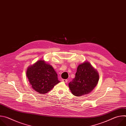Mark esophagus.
I'll return each instance as SVG.
<instances>
[{"label": "esophagus", "instance_id": "1", "mask_svg": "<svg viewBox=\"0 0 126 126\" xmlns=\"http://www.w3.org/2000/svg\"><path fill=\"white\" fill-rule=\"evenodd\" d=\"M62 82H64V83H67V82H68V80H66V79H62Z\"/></svg>", "mask_w": 126, "mask_h": 126}]
</instances>
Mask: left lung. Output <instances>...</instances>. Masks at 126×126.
I'll list each match as a JSON object with an SVG mask.
<instances>
[{"label": "left lung", "mask_w": 126, "mask_h": 126, "mask_svg": "<svg viewBox=\"0 0 126 126\" xmlns=\"http://www.w3.org/2000/svg\"><path fill=\"white\" fill-rule=\"evenodd\" d=\"M99 79L97 70L88 62L80 64L77 69L75 77L69 83L72 94L81 96L90 93L96 86Z\"/></svg>", "instance_id": "1"}]
</instances>
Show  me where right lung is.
<instances>
[{
  "label": "right lung",
  "mask_w": 126,
  "mask_h": 126,
  "mask_svg": "<svg viewBox=\"0 0 126 126\" xmlns=\"http://www.w3.org/2000/svg\"><path fill=\"white\" fill-rule=\"evenodd\" d=\"M26 76L32 88L42 94L47 93L60 82L52 66L43 60L30 66L27 69Z\"/></svg>",
  "instance_id": "right-lung-1"
}]
</instances>
